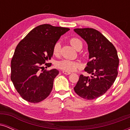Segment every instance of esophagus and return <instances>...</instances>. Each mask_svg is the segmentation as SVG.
<instances>
[{
	"label": "esophagus",
	"instance_id": "obj_1",
	"mask_svg": "<svg viewBox=\"0 0 130 130\" xmlns=\"http://www.w3.org/2000/svg\"><path fill=\"white\" fill-rule=\"evenodd\" d=\"M63 73L65 74H67V75H68V74H71V72H70V71H65V70H63Z\"/></svg>",
	"mask_w": 130,
	"mask_h": 130
}]
</instances>
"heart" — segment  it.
<instances>
[{
  "instance_id": "1",
  "label": "heart",
  "mask_w": 130,
  "mask_h": 130,
  "mask_svg": "<svg viewBox=\"0 0 130 130\" xmlns=\"http://www.w3.org/2000/svg\"><path fill=\"white\" fill-rule=\"evenodd\" d=\"M71 45L77 50L78 49L82 48L83 43L79 39L77 38H72L70 40ZM60 51V44L59 42H57L53 47V53L55 56H59ZM56 66L61 70H65L67 71H73L80 68V64L76 61L63 59L58 61L56 63Z\"/></svg>"
}]
</instances>
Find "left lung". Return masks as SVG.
<instances>
[{
	"label": "left lung",
	"instance_id": "obj_1",
	"mask_svg": "<svg viewBox=\"0 0 130 130\" xmlns=\"http://www.w3.org/2000/svg\"><path fill=\"white\" fill-rule=\"evenodd\" d=\"M74 31L87 43L90 61L84 70L92 75L80 74L74 92L84 99H95L109 89L117 76L119 60L117 50L96 30L84 28L74 29Z\"/></svg>",
	"mask_w": 130,
	"mask_h": 130
}]
</instances>
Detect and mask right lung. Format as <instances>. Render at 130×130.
<instances>
[{
    "mask_svg": "<svg viewBox=\"0 0 130 130\" xmlns=\"http://www.w3.org/2000/svg\"><path fill=\"white\" fill-rule=\"evenodd\" d=\"M69 30L50 24L40 25L16 46L11 62V80L24 100L37 103L49 96L54 79L59 72L56 69L43 70V65L53 57L54 44Z\"/></svg>",
    "mask_w": 130,
    "mask_h": 130,
    "instance_id": "obj_1",
    "label": "right lung"
}]
</instances>
